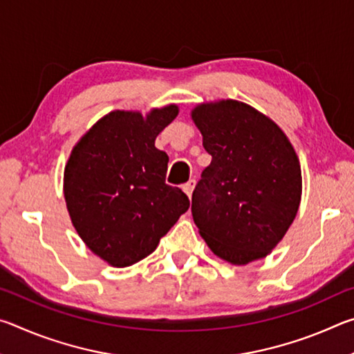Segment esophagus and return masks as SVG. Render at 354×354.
Masks as SVG:
<instances>
[{
    "label": "esophagus",
    "instance_id": "esophagus-1",
    "mask_svg": "<svg viewBox=\"0 0 354 354\" xmlns=\"http://www.w3.org/2000/svg\"><path fill=\"white\" fill-rule=\"evenodd\" d=\"M184 192L187 194V196L190 198L192 194H194V189H195V179H190V181L187 184H184Z\"/></svg>",
    "mask_w": 354,
    "mask_h": 354
}]
</instances>
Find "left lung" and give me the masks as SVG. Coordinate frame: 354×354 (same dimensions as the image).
Here are the masks:
<instances>
[{"mask_svg": "<svg viewBox=\"0 0 354 354\" xmlns=\"http://www.w3.org/2000/svg\"><path fill=\"white\" fill-rule=\"evenodd\" d=\"M212 156L192 195L207 247L226 262L262 259L281 242L301 201L298 156L273 120L236 100L192 111Z\"/></svg>", "mask_w": 354, "mask_h": 354, "instance_id": "left-lung-1", "label": "left lung"}]
</instances>
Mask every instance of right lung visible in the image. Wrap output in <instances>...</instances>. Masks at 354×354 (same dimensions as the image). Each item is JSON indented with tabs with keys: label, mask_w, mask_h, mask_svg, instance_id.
I'll return each instance as SVG.
<instances>
[{
	"label": "right lung",
	"mask_w": 354,
	"mask_h": 354,
	"mask_svg": "<svg viewBox=\"0 0 354 354\" xmlns=\"http://www.w3.org/2000/svg\"><path fill=\"white\" fill-rule=\"evenodd\" d=\"M176 115V104L147 117L113 111L71 149L64 171L71 223L88 250L112 267L151 254L189 209L187 195L165 184L169 156L154 147Z\"/></svg>",
	"instance_id": "add662e5"
}]
</instances>
